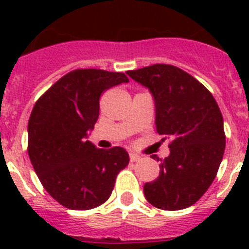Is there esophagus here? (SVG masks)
Here are the masks:
<instances>
[{
    "instance_id": "34e87169",
    "label": "esophagus",
    "mask_w": 249,
    "mask_h": 249,
    "mask_svg": "<svg viewBox=\"0 0 249 249\" xmlns=\"http://www.w3.org/2000/svg\"><path fill=\"white\" fill-rule=\"evenodd\" d=\"M129 159H130V161H132V163H134V161H138V160L141 159V156L137 155V154H134V152H130V154H129Z\"/></svg>"
}]
</instances>
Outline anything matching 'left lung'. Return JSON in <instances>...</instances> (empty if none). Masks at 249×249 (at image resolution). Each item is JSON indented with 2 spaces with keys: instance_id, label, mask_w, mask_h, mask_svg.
I'll list each match as a JSON object with an SVG mask.
<instances>
[{
  "instance_id": "obj_1",
  "label": "left lung",
  "mask_w": 249,
  "mask_h": 249,
  "mask_svg": "<svg viewBox=\"0 0 249 249\" xmlns=\"http://www.w3.org/2000/svg\"><path fill=\"white\" fill-rule=\"evenodd\" d=\"M155 99L156 132L170 140L160 174L143 186L150 204L178 211L195 204L212 185L225 152L224 119L207 88L170 64L126 72ZM152 159L159 160L156 155Z\"/></svg>"
}]
</instances>
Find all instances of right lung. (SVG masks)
<instances>
[{"label":"right lung","instance_id":"1","mask_svg":"<svg viewBox=\"0 0 249 249\" xmlns=\"http://www.w3.org/2000/svg\"><path fill=\"white\" fill-rule=\"evenodd\" d=\"M129 79L123 72L85 68L68 72L33 106L28 155L44 189L68 209L103 204L129 163L123 147L97 148L86 141L99 116L103 91Z\"/></svg>","mask_w":249,"mask_h":249}]
</instances>
